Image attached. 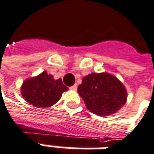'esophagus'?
I'll return each mask as SVG.
<instances>
[{
    "label": "esophagus",
    "instance_id": "34e87169",
    "mask_svg": "<svg viewBox=\"0 0 154 154\" xmlns=\"http://www.w3.org/2000/svg\"><path fill=\"white\" fill-rule=\"evenodd\" d=\"M70 89H71V90H74V91H76V90L77 89V84H74L72 87H71V88H70Z\"/></svg>",
    "mask_w": 154,
    "mask_h": 154
}]
</instances>
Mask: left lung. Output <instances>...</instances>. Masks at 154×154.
Instances as JSON below:
<instances>
[{"mask_svg": "<svg viewBox=\"0 0 154 154\" xmlns=\"http://www.w3.org/2000/svg\"><path fill=\"white\" fill-rule=\"evenodd\" d=\"M77 91L88 110L98 116L116 113L128 97L122 82L107 72H92L85 76Z\"/></svg>", "mask_w": 154, "mask_h": 154, "instance_id": "left-lung-1", "label": "left lung"}]
</instances>
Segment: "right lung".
Masks as SVG:
<instances>
[{
  "mask_svg": "<svg viewBox=\"0 0 154 154\" xmlns=\"http://www.w3.org/2000/svg\"><path fill=\"white\" fill-rule=\"evenodd\" d=\"M68 90L61 78L54 79L51 74L44 71L36 77L27 78L21 87V93L26 102L39 108L54 105Z\"/></svg>",
  "mask_w": 154,
  "mask_h": 154,
  "instance_id": "add662e5",
  "label": "right lung"
}]
</instances>
